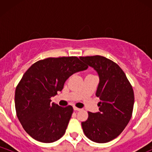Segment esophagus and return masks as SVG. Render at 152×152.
<instances>
[{
	"instance_id": "1",
	"label": "esophagus",
	"mask_w": 152,
	"mask_h": 152,
	"mask_svg": "<svg viewBox=\"0 0 152 152\" xmlns=\"http://www.w3.org/2000/svg\"><path fill=\"white\" fill-rule=\"evenodd\" d=\"M74 111H81V109H79V108H78V107H76V106H74Z\"/></svg>"
}]
</instances>
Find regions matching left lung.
I'll return each instance as SVG.
<instances>
[{
  "label": "left lung",
  "instance_id": "obj_1",
  "mask_svg": "<svg viewBox=\"0 0 152 152\" xmlns=\"http://www.w3.org/2000/svg\"><path fill=\"white\" fill-rule=\"evenodd\" d=\"M80 59L98 73L96 96L100 99L99 112L88 111L82 129L88 139L106 143L116 138L129 122L133 112L134 94L126 74L117 64L102 56H81Z\"/></svg>",
  "mask_w": 152,
  "mask_h": 152
}]
</instances>
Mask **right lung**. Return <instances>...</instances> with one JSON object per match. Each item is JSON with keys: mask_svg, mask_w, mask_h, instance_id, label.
<instances>
[{"mask_svg": "<svg viewBox=\"0 0 152 152\" xmlns=\"http://www.w3.org/2000/svg\"><path fill=\"white\" fill-rule=\"evenodd\" d=\"M87 68L76 56H64L38 61L26 71L15 88V107L33 139L51 143L64 136L74 109L50 104V98L63 89L69 76Z\"/></svg>", "mask_w": 152, "mask_h": 152, "instance_id": "add662e5", "label": "right lung"}]
</instances>
